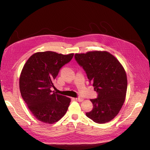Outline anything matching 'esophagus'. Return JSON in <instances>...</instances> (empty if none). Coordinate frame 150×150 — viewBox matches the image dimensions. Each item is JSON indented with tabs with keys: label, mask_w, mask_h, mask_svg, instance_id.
I'll return each instance as SVG.
<instances>
[{
	"label": "esophagus",
	"mask_w": 150,
	"mask_h": 150,
	"mask_svg": "<svg viewBox=\"0 0 150 150\" xmlns=\"http://www.w3.org/2000/svg\"><path fill=\"white\" fill-rule=\"evenodd\" d=\"M76 101H78L79 102H82L84 101V99L82 98H76Z\"/></svg>",
	"instance_id": "obj_1"
}]
</instances>
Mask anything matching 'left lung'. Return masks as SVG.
<instances>
[{
    "label": "left lung",
    "instance_id": "8db88e82",
    "mask_svg": "<svg viewBox=\"0 0 150 150\" xmlns=\"http://www.w3.org/2000/svg\"><path fill=\"white\" fill-rule=\"evenodd\" d=\"M74 56L98 93L97 98L90 99L93 108L86 115L99 124L110 121L118 114L125 100L127 76L125 69L106 51H91Z\"/></svg>",
    "mask_w": 150,
    "mask_h": 150
}]
</instances>
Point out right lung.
Returning a JSON list of instances; mask_svg holds the SVG:
<instances>
[{
	"instance_id": "add662e5",
	"label": "right lung",
	"mask_w": 150,
	"mask_h": 150,
	"mask_svg": "<svg viewBox=\"0 0 150 150\" xmlns=\"http://www.w3.org/2000/svg\"><path fill=\"white\" fill-rule=\"evenodd\" d=\"M74 54L63 55L55 52H36L24 64L19 78L21 96L29 110L39 121L53 124L64 116L71 99L52 91L53 81L61 68Z\"/></svg>"
}]
</instances>
